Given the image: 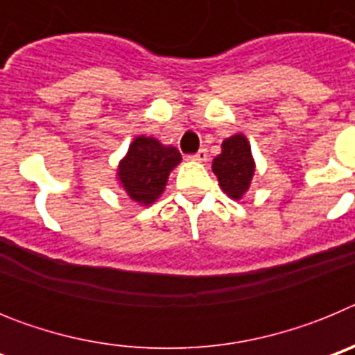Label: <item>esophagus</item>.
<instances>
[{
  "instance_id": "esophagus-1",
  "label": "esophagus",
  "mask_w": 355,
  "mask_h": 355,
  "mask_svg": "<svg viewBox=\"0 0 355 355\" xmlns=\"http://www.w3.org/2000/svg\"><path fill=\"white\" fill-rule=\"evenodd\" d=\"M190 159H193V162H206L208 159V150L206 149H199L196 153V155H190L188 156Z\"/></svg>"
}]
</instances>
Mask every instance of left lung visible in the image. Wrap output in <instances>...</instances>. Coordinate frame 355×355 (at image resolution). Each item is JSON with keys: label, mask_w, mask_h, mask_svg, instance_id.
I'll return each mask as SVG.
<instances>
[{"label": "left lung", "mask_w": 355, "mask_h": 355, "mask_svg": "<svg viewBox=\"0 0 355 355\" xmlns=\"http://www.w3.org/2000/svg\"><path fill=\"white\" fill-rule=\"evenodd\" d=\"M213 172L231 199H240L245 193L254 174V159L243 135H233L224 140L222 153L213 159Z\"/></svg>", "instance_id": "1"}]
</instances>
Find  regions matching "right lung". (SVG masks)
<instances>
[{"instance_id": "1", "label": "right lung", "mask_w": 355, "mask_h": 355, "mask_svg": "<svg viewBox=\"0 0 355 355\" xmlns=\"http://www.w3.org/2000/svg\"><path fill=\"white\" fill-rule=\"evenodd\" d=\"M181 162L180 150L150 137H137L119 165V181L137 202L150 205L162 196L168 174Z\"/></svg>"}]
</instances>
